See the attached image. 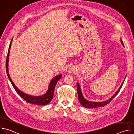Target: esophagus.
<instances>
[{
	"instance_id": "obj_1",
	"label": "esophagus",
	"mask_w": 134,
	"mask_h": 134,
	"mask_svg": "<svg viewBox=\"0 0 134 134\" xmlns=\"http://www.w3.org/2000/svg\"><path fill=\"white\" fill-rule=\"evenodd\" d=\"M68 72L69 73H70V74H71V73H74L76 72V69H75V67H74L73 66H71L69 67Z\"/></svg>"
}]
</instances>
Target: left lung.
<instances>
[{
    "label": "left lung",
    "mask_w": 134,
    "mask_h": 134,
    "mask_svg": "<svg viewBox=\"0 0 134 134\" xmlns=\"http://www.w3.org/2000/svg\"><path fill=\"white\" fill-rule=\"evenodd\" d=\"M120 41L122 44V45L123 46V47H124V43L122 42V41L121 40V39H120ZM126 76H125L123 82H122L120 86L119 87V88H118V90L116 91V92L108 99H107V100L104 101V102H92V101H90L87 100L86 98H85L82 94V91H81V86L80 85V84L79 83H77L76 86H77V94H78V97H79V100L80 102V103L81 104V105L84 107L85 108H97V107H103L105 105H106L107 104H108L109 102H111V100L117 95V94L118 93V92H119L120 88H121L122 84L124 82V81L126 79Z\"/></svg>",
    "instance_id": "obj_1"
}]
</instances>
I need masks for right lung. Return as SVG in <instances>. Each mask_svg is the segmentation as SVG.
Wrapping results in <instances>:
<instances>
[{"label": "right lung", "mask_w": 134, "mask_h": 134, "mask_svg": "<svg viewBox=\"0 0 134 134\" xmlns=\"http://www.w3.org/2000/svg\"><path fill=\"white\" fill-rule=\"evenodd\" d=\"M13 40V38H12L9 47V49H8V54L7 57V60H6V72L7 74L8 75V77L13 85V87H14L15 90L17 92V93L23 98L26 101H27L29 103L33 104H36V105H46L49 104L51 100L53 98V94H54V88L56 86V84L58 81L62 77V74H59L57 75L56 76L54 77L52 80L50 81V82L49 83V86H48V89L46 93L40 96H33L31 95L27 94L23 91H20L14 83L13 81H12L9 73V70H8V62H9V53H10V50L11 48V45H12V42Z\"/></svg>", "instance_id": "right-lung-1"}]
</instances>
